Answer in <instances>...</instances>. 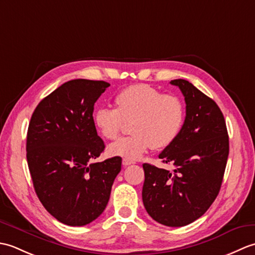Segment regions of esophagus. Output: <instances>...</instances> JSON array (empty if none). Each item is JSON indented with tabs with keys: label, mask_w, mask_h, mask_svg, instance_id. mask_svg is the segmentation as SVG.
I'll return each instance as SVG.
<instances>
[{
	"label": "esophagus",
	"mask_w": 255,
	"mask_h": 255,
	"mask_svg": "<svg viewBox=\"0 0 255 255\" xmlns=\"http://www.w3.org/2000/svg\"><path fill=\"white\" fill-rule=\"evenodd\" d=\"M133 163H134V161H132V160H130V159H128V158H124V159H123V164H124L125 166H128V165L133 164Z\"/></svg>",
	"instance_id": "1"
}]
</instances>
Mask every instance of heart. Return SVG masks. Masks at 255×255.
Here are the masks:
<instances>
[{
	"label": "heart",
	"mask_w": 255,
	"mask_h": 255,
	"mask_svg": "<svg viewBox=\"0 0 255 255\" xmlns=\"http://www.w3.org/2000/svg\"><path fill=\"white\" fill-rule=\"evenodd\" d=\"M115 108L100 107L94 124L103 137L118 138L125 122L131 121L132 133L110 147V152L137 159L149 148L163 149L177 138L185 119L180 97L162 94L148 84H133L115 96Z\"/></svg>",
	"instance_id": "obj_1"
}]
</instances>
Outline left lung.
Instances as JSON below:
<instances>
[{"instance_id":"obj_1","label":"left lung","mask_w":255,"mask_h":255,"mask_svg":"<svg viewBox=\"0 0 255 255\" xmlns=\"http://www.w3.org/2000/svg\"><path fill=\"white\" fill-rule=\"evenodd\" d=\"M186 103L177 138L162 151L172 172L144 163L142 202L151 218L167 227H183L207 211L217 197L229 154V137L220 108L183 79L172 80Z\"/></svg>"}]
</instances>
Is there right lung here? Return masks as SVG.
<instances>
[{"label":"right lung","mask_w":255,"mask_h":255,"mask_svg":"<svg viewBox=\"0 0 255 255\" xmlns=\"http://www.w3.org/2000/svg\"><path fill=\"white\" fill-rule=\"evenodd\" d=\"M111 84L78 79L37 105L27 131V163L38 198L68 226H85L104 211L122 158L93 162L105 149L97 134L95 102Z\"/></svg>","instance_id":"1"}]
</instances>
